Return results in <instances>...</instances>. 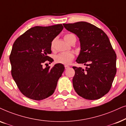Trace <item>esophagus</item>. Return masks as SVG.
Listing matches in <instances>:
<instances>
[{
    "label": "esophagus",
    "instance_id": "esophagus-1",
    "mask_svg": "<svg viewBox=\"0 0 126 126\" xmlns=\"http://www.w3.org/2000/svg\"><path fill=\"white\" fill-rule=\"evenodd\" d=\"M69 67H70L69 66H67V65H65V66H64L65 69H67V68H69Z\"/></svg>",
    "mask_w": 126,
    "mask_h": 126
}]
</instances>
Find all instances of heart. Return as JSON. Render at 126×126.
<instances>
[{"mask_svg":"<svg viewBox=\"0 0 126 126\" xmlns=\"http://www.w3.org/2000/svg\"><path fill=\"white\" fill-rule=\"evenodd\" d=\"M73 37H75L74 34H66L64 37V40L69 43L70 40ZM54 46V41H53L51 43V48H52ZM74 58V55L73 52H62L56 55L55 56L54 60L55 62L57 63H60L63 64H69L71 63L73 59Z\"/></svg>","mask_w":126,"mask_h":126,"instance_id":"obj_1","label":"heart"}]
</instances>
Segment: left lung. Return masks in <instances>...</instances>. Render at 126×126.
<instances>
[{
	"label": "left lung",
	"instance_id": "1",
	"mask_svg": "<svg viewBox=\"0 0 126 126\" xmlns=\"http://www.w3.org/2000/svg\"><path fill=\"white\" fill-rule=\"evenodd\" d=\"M79 39L80 51L76 62L85 69L73 67L74 90L87 100L99 99L110 91L116 73V55L104 32L86 22L63 23Z\"/></svg>",
	"mask_w": 126,
	"mask_h": 126
}]
</instances>
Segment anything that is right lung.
I'll use <instances>...</instances> for the list:
<instances>
[{
	"label": "right lung",
	"mask_w": 126,
	"mask_h": 126,
	"mask_svg": "<svg viewBox=\"0 0 126 126\" xmlns=\"http://www.w3.org/2000/svg\"><path fill=\"white\" fill-rule=\"evenodd\" d=\"M63 29L62 24L33 27L13 44L10 56L11 75L20 91L28 98L41 100L54 93L64 66L60 63L52 68L43 66L47 61H53L48 56L52 52V41Z\"/></svg>",
	"instance_id": "right-lung-1"
}]
</instances>
